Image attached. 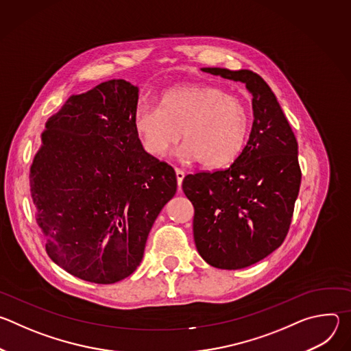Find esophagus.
Wrapping results in <instances>:
<instances>
[{
    "label": "esophagus",
    "mask_w": 351,
    "mask_h": 351,
    "mask_svg": "<svg viewBox=\"0 0 351 351\" xmlns=\"http://www.w3.org/2000/svg\"><path fill=\"white\" fill-rule=\"evenodd\" d=\"M175 172H176V180H178V186H179V189H180V186H182V180H183V178H184V171H182V169L176 168V169H175Z\"/></svg>",
    "instance_id": "esophagus-1"
}]
</instances>
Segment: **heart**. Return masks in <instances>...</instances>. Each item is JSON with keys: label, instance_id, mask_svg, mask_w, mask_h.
<instances>
[{"label": "heart", "instance_id": "b5f03b06", "mask_svg": "<svg viewBox=\"0 0 351 351\" xmlns=\"http://www.w3.org/2000/svg\"><path fill=\"white\" fill-rule=\"evenodd\" d=\"M133 123L148 154L164 157L183 133L186 158L204 168H219L243 152L252 117L237 95L215 86L193 84L168 90L161 107L140 104Z\"/></svg>", "mask_w": 351, "mask_h": 351}]
</instances>
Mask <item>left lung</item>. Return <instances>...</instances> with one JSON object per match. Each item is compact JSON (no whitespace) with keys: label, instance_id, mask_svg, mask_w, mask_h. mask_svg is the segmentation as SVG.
Instances as JSON below:
<instances>
[{"label":"left lung","instance_id":"1","mask_svg":"<svg viewBox=\"0 0 351 351\" xmlns=\"http://www.w3.org/2000/svg\"><path fill=\"white\" fill-rule=\"evenodd\" d=\"M245 83L254 121L229 168L187 175L182 189L194 207L195 247L210 265L240 269L265 258L285 240L302 183L295 136L267 82L253 71L203 68Z\"/></svg>","mask_w":351,"mask_h":351}]
</instances>
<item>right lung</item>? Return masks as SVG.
I'll list each match as a JSON object with an SVG mask.
<instances>
[{"label":"right lung","instance_id":"add662e5","mask_svg":"<svg viewBox=\"0 0 351 351\" xmlns=\"http://www.w3.org/2000/svg\"><path fill=\"white\" fill-rule=\"evenodd\" d=\"M137 99L138 88L123 79L69 97L48 119L30 168L47 254L87 282L132 275L176 193L173 168L145 153L136 133Z\"/></svg>","mask_w":351,"mask_h":351}]
</instances>
